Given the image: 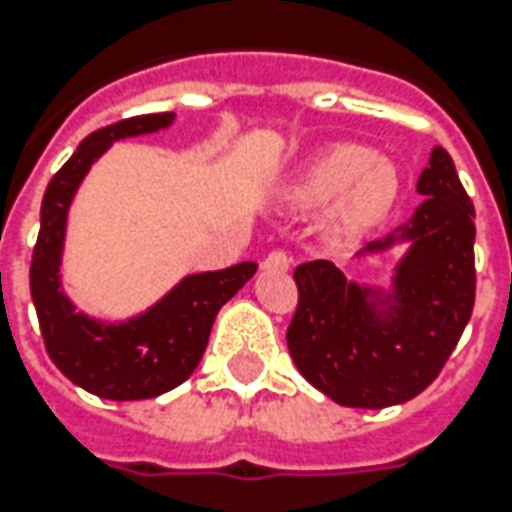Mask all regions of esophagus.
Wrapping results in <instances>:
<instances>
[{
    "mask_svg": "<svg viewBox=\"0 0 512 512\" xmlns=\"http://www.w3.org/2000/svg\"><path fill=\"white\" fill-rule=\"evenodd\" d=\"M289 265H292V260H289L287 252H281V249H276V252H271V255L265 257L263 260V271H276V273H287Z\"/></svg>",
    "mask_w": 512,
    "mask_h": 512,
    "instance_id": "obj_1",
    "label": "esophagus"
}]
</instances>
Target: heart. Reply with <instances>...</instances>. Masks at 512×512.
Returning a JSON list of instances; mask_svg holds the SVG:
<instances>
[{
  "label": "heart",
  "mask_w": 512,
  "mask_h": 512,
  "mask_svg": "<svg viewBox=\"0 0 512 512\" xmlns=\"http://www.w3.org/2000/svg\"><path fill=\"white\" fill-rule=\"evenodd\" d=\"M396 196L393 162L353 143L327 148L281 188V204L289 209H313L337 199L327 223L335 244H353L372 231L388 215Z\"/></svg>",
  "instance_id": "b5f03b06"
}]
</instances>
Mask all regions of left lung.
Masks as SVG:
<instances>
[{
	"label": "left lung",
	"instance_id": "obj_1",
	"mask_svg": "<svg viewBox=\"0 0 512 512\" xmlns=\"http://www.w3.org/2000/svg\"><path fill=\"white\" fill-rule=\"evenodd\" d=\"M425 199L353 263L396 252L388 284L350 279L329 260L297 265L300 303L287 329L289 356L335 404H404L436 380L476 300L473 201L452 156L436 146L417 180Z\"/></svg>",
	"mask_w": 512,
	"mask_h": 512
}]
</instances>
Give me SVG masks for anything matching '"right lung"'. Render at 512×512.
Returning a JSON list of instances; mask_svg holds the SVG:
<instances>
[{"label":"right lung","instance_id":"1","mask_svg":"<svg viewBox=\"0 0 512 512\" xmlns=\"http://www.w3.org/2000/svg\"><path fill=\"white\" fill-rule=\"evenodd\" d=\"M175 114L132 116L92 132L52 177L42 199V228L31 257V297L47 353L68 380L108 401L156 398L199 366L217 311L247 284L257 263L188 273L156 303L124 319H98L76 308L63 287L68 209L92 164L116 140L154 135Z\"/></svg>","mask_w":512,"mask_h":512}]
</instances>
